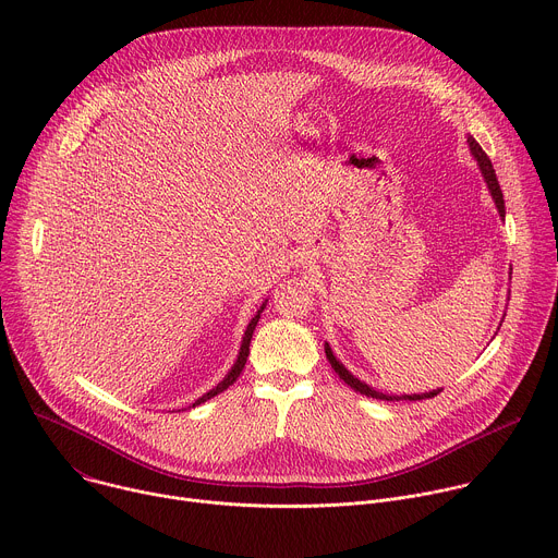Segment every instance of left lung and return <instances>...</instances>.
Wrapping results in <instances>:
<instances>
[{
	"mask_svg": "<svg viewBox=\"0 0 558 558\" xmlns=\"http://www.w3.org/2000/svg\"><path fill=\"white\" fill-rule=\"evenodd\" d=\"M468 145H470V151H472V156H474L476 166H480V170H482V177H484V181H486V185H488V190H490V196H493V201H495V205H497L499 216L506 218L504 192H501V187H499V181H497V174H495V168H493V163H490L488 154L482 149V145L476 143L472 136H468ZM510 274H512V271H510ZM325 353H327V360H329L331 368L340 375V379H344V384H349L355 392H362V395H366V397H373V400H384V402H404V400H409V402H417V400H426V397H435L437 392H441V388L430 390V392H422V395H417V392H413V395H386V392H379V390L371 388L366 381L357 379V377L333 355L329 342H325Z\"/></svg>",
	"mask_w": 558,
	"mask_h": 558,
	"instance_id": "8db88e82",
	"label": "left lung"
}]
</instances>
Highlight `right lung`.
I'll list each match as a JSON object with an SVG mask.
<instances>
[{"mask_svg": "<svg viewBox=\"0 0 558 558\" xmlns=\"http://www.w3.org/2000/svg\"><path fill=\"white\" fill-rule=\"evenodd\" d=\"M265 306H267V300L263 302V306L256 311V315L252 317V323L247 325V329H245V336H243V344H241V351H238V357H235V362H233V366L229 368V373L211 388V390H207L203 397H198V400L190 407V409H194V407H198V404H203V402H207V400H211L214 395H218V392H222L225 388H229L235 379H238V375L243 373V368H245V364H247V357H250V344H252V336H254V331H256V325H258V320H260V313L265 311Z\"/></svg>", "mask_w": 558, "mask_h": 558, "instance_id": "obj_1", "label": "right lung"}]
</instances>
